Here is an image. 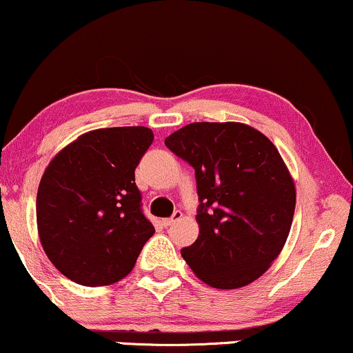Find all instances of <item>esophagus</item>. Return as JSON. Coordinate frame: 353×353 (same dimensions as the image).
I'll use <instances>...</instances> for the list:
<instances>
[{
    "instance_id": "esophagus-1",
    "label": "esophagus",
    "mask_w": 353,
    "mask_h": 353,
    "mask_svg": "<svg viewBox=\"0 0 353 353\" xmlns=\"http://www.w3.org/2000/svg\"><path fill=\"white\" fill-rule=\"evenodd\" d=\"M181 219H182V212L181 210H176V212H174L172 217L163 220V225H164V227H171V225H174V223L177 222V220H181Z\"/></svg>"
}]
</instances>
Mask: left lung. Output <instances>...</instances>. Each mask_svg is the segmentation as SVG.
Masks as SVG:
<instances>
[{
	"label": "left lung",
	"instance_id": "8db88e82",
	"mask_svg": "<svg viewBox=\"0 0 353 353\" xmlns=\"http://www.w3.org/2000/svg\"><path fill=\"white\" fill-rule=\"evenodd\" d=\"M195 169L199 236L182 256L201 281L239 290L266 273L290 235L296 188L273 143L245 123L199 121L164 139Z\"/></svg>",
	"mask_w": 353,
	"mask_h": 353
}]
</instances>
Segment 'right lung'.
<instances>
[{
    "label": "right lung",
    "instance_id": "obj_1",
    "mask_svg": "<svg viewBox=\"0 0 353 353\" xmlns=\"http://www.w3.org/2000/svg\"><path fill=\"white\" fill-rule=\"evenodd\" d=\"M152 138L146 126L88 131L59 151L42 174L37 233L50 263L74 283L120 281L154 233L134 182Z\"/></svg>",
    "mask_w": 353,
    "mask_h": 353
}]
</instances>
